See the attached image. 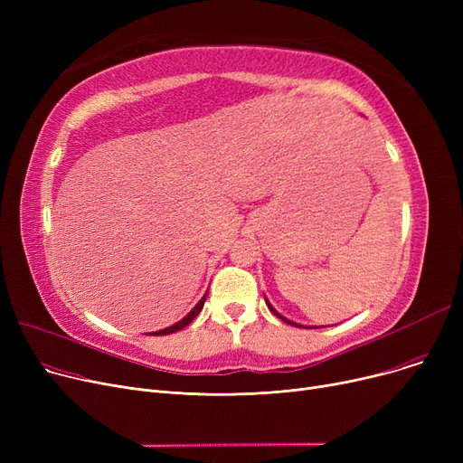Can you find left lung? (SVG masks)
I'll return each mask as SVG.
<instances>
[{
  "label": "left lung",
  "instance_id": "left-lung-1",
  "mask_svg": "<svg viewBox=\"0 0 463 463\" xmlns=\"http://www.w3.org/2000/svg\"><path fill=\"white\" fill-rule=\"evenodd\" d=\"M264 300H266V298H264ZM266 306H269V309H270V311H272V313L276 315V317H279L281 321H285V323H288V325H293V326H302V325H297V323H293V321H288V319H285V317H283V315H279V313H278V311H276V309L272 307V304H270L269 300H266Z\"/></svg>",
  "mask_w": 463,
  "mask_h": 463
}]
</instances>
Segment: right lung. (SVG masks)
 Segmentation results:
<instances>
[{
    "label": "right lung",
    "mask_w": 463,
    "mask_h": 463,
    "mask_svg": "<svg viewBox=\"0 0 463 463\" xmlns=\"http://www.w3.org/2000/svg\"><path fill=\"white\" fill-rule=\"evenodd\" d=\"M204 302H206V295L199 300V304L197 306H194L187 315H185V317L182 319V321H178L176 325H173V326H166V328H163V330H157V332H152L154 335H166V334H173V332H178V330H182V328H185L194 317H197V315L201 313V309H203V306H204Z\"/></svg>",
    "instance_id": "add662e5"
}]
</instances>
